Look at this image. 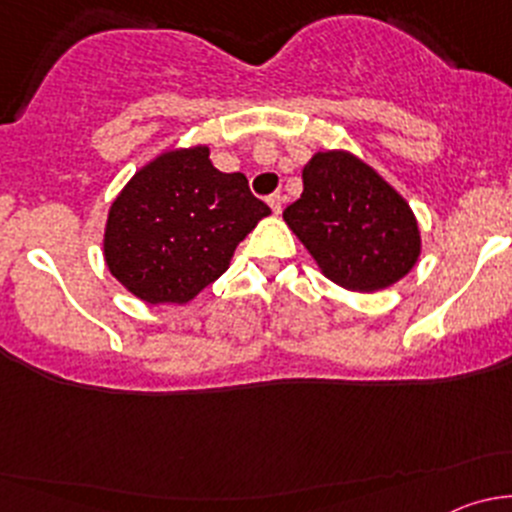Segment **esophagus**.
Masks as SVG:
<instances>
[{
	"label": "esophagus",
	"mask_w": 512,
	"mask_h": 512,
	"mask_svg": "<svg viewBox=\"0 0 512 512\" xmlns=\"http://www.w3.org/2000/svg\"><path fill=\"white\" fill-rule=\"evenodd\" d=\"M282 200H285V198H282L280 193H272L270 198H267V205H270L272 213H275V215L282 213Z\"/></svg>",
	"instance_id": "obj_1"
}]
</instances>
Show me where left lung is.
<instances>
[{
  "label": "left lung",
  "mask_w": 512,
  "mask_h": 512,
  "mask_svg": "<svg viewBox=\"0 0 512 512\" xmlns=\"http://www.w3.org/2000/svg\"><path fill=\"white\" fill-rule=\"evenodd\" d=\"M304 190L282 213L324 277L376 292L409 275L421 255L414 210L349 151H319L302 170Z\"/></svg>",
  "instance_id": "left-lung-1"
}]
</instances>
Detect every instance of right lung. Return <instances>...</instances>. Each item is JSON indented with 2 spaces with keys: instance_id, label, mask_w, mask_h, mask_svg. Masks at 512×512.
<instances>
[{
  "instance_id": "obj_1",
  "label": "right lung",
  "mask_w": 512,
  "mask_h": 512,
  "mask_svg": "<svg viewBox=\"0 0 512 512\" xmlns=\"http://www.w3.org/2000/svg\"><path fill=\"white\" fill-rule=\"evenodd\" d=\"M270 215L242 173H220L208 146L160 153L111 203L103 257L148 304H185L230 267L235 247Z\"/></svg>"
}]
</instances>
